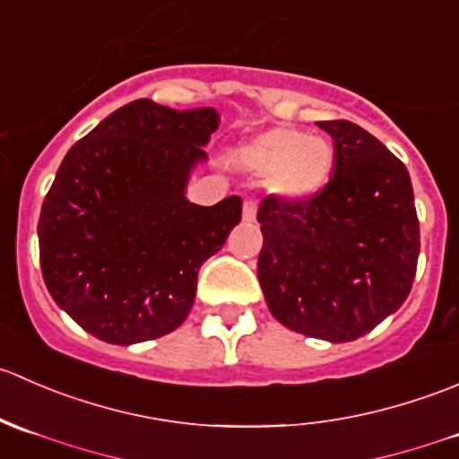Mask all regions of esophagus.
Returning a JSON list of instances; mask_svg holds the SVG:
<instances>
[{"label": "esophagus", "instance_id": "34e87169", "mask_svg": "<svg viewBox=\"0 0 459 459\" xmlns=\"http://www.w3.org/2000/svg\"><path fill=\"white\" fill-rule=\"evenodd\" d=\"M244 220L247 221H253L257 217V200H253V197H248V200H244Z\"/></svg>", "mask_w": 459, "mask_h": 459}]
</instances>
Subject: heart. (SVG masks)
<instances>
[{
  "instance_id": "1",
  "label": "heart",
  "mask_w": 459,
  "mask_h": 459,
  "mask_svg": "<svg viewBox=\"0 0 459 459\" xmlns=\"http://www.w3.org/2000/svg\"><path fill=\"white\" fill-rule=\"evenodd\" d=\"M244 164L268 178L281 200H307L328 182L335 166V146L324 135L302 128L277 126L251 140L242 151Z\"/></svg>"
}]
</instances>
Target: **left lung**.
<instances>
[{
	"label": "left lung",
	"mask_w": 459,
	"mask_h": 459,
	"mask_svg": "<svg viewBox=\"0 0 459 459\" xmlns=\"http://www.w3.org/2000/svg\"><path fill=\"white\" fill-rule=\"evenodd\" d=\"M317 126L335 140V169L307 200L262 202L257 277L290 331L351 342L409 298L420 221L409 170L382 142L346 119Z\"/></svg>",
	"instance_id": "1"
}]
</instances>
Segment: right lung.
<instances>
[{
	"label": "right lung",
	"mask_w": 459,
	"mask_h": 459,
	"mask_svg": "<svg viewBox=\"0 0 459 459\" xmlns=\"http://www.w3.org/2000/svg\"><path fill=\"white\" fill-rule=\"evenodd\" d=\"M220 124L212 108L122 106L64 157L41 204L46 289L84 331L137 344L175 331L193 307L197 273L242 220V200L184 197Z\"/></svg>",
	"instance_id": "obj_1"
}]
</instances>
